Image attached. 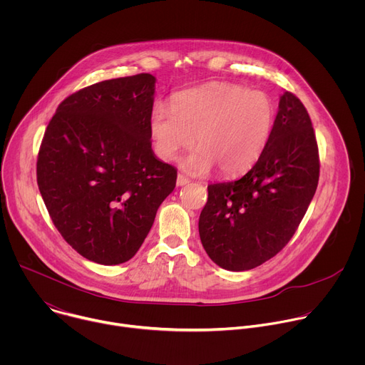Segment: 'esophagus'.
I'll return each mask as SVG.
<instances>
[{
    "instance_id": "1",
    "label": "esophagus",
    "mask_w": 365,
    "mask_h": 365,
    "mask_svg": "<svg viewBox=\"0 0 365 365\" xmlns=\"http://www.w3.org/2000/svg\"><path fill=\"white\" fill-rule=\"evenodd\" d=\"M187 183H189V179H186V178L182 176V175L178 176V179H176V185H178V186H185V185H187Z\"/></svg>"
}]
</instances>
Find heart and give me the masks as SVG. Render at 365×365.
Returning <instances> with one entry per match:
<instances>
[{"instance_id": "1", "label": "heart", "mask_w": 365, "mask_h": 365, "mask_svg": "<svg viewBox=\"0 0 365 365\" xmlns=\"http://www.w3.org/2000/svg\"><path fill=\"white\" fill-rule=\"evenodd\" d=\"M273 99L262 91L231 82H212L180 92L173 107L158 103L150 115V134L159 158L170 162L195 144L183 162L192 175L214 166L224 176L248 170L263 154L274 124Z\"/></svg>"}]
</instances>
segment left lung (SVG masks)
<instances>
[{
    "label": "left lung",
    "mask_w": 365,
    "mask_h": 365,
    "mask_svg": "<svg viewBox=\"0 0 365 365\" xmlns=\"http://www.w3.org/2000/svg\"><path fill=\"white\" fill-rule=\"evenodd\" d=\"M319 180L318 144L299 98L284 92L270 140L238 180L207 186L199 217L202 245L215 264L251 270L293 237Z\"/></svg>",
    "instance_id": "8db88e82"
}]
</instances>
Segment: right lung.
I'll list each match as a JSON object with an SVG mask.
<instances>
[{
  "label": "right lung",
  "mask_w": 365,
  "mask_h": 365,
  "mask_svg": "<svg viewBox=\"0 0 365 365\" xmlns=\"http://www.w3.org/2000/svg\"><path fill=\"white\" fill-rule=\"evenodd\" d=\"M154 91L150 73L91 85L68 96L46 128L38 190L65 241L93 263L133 258L176 186L178 170L151 148Z\"/></svg>",
  "instance_id": "add662e5"
}]
</instances>
